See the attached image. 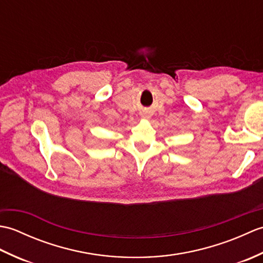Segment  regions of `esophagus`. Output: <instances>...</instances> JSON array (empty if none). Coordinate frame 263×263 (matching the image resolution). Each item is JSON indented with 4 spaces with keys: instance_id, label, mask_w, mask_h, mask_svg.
Masks as SVG:
<instances>
[{
    "instance_id": "34e87169",
    "label": "esophagus",
    "mask_w": 263,
    "mask_h": 263,
    "mask_svg": "<svg viewBox=\"0 0 263 263\" xmlns=\"http://www.w3.org/2000/svg\"><path fill=\"white\" fill-rule=\"evenodd\" d=\"M142 115V117H143V119H150V114H148V113H142L141 114Z\"/></svg>"
}]
</instances>
